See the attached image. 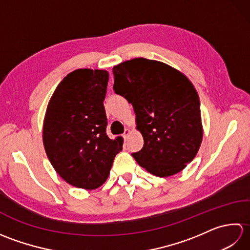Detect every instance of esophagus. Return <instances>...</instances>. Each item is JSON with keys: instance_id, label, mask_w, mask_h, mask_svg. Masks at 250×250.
I'll return each instance as SVG.
<instances>
[{"instance_id": "34e87169", "label": "esophagus", "mask_w": 250, "mask_h": 250, "mask_svg": "<svg viewBox=\"0 0 250 250\" xmlns=\"http://www.w3.org/2000/svg\"><path fill=\"white\" fill-rule=\"evenodd\" d=\"M130 133H131V131L129 129H125V133H124V135H122V136H124L125 140H126V139H128V136H129Z\"/></svg>"}]
</instances>
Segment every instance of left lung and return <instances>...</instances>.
Segmentation results:
<instances>
[{"label": "left lung", "instance_id": "obj_1", "mask_svg": "<svg viewBox=\"0 0 250 250\" xmlns=\"http://www.w3.org/2000/svg\"><path fill=\"white\" fill-rule=\"evenodd\" d=\"M114 90L132 103L144 146L132 153L159 177L193 160L203 137L200 100L183 73L166 63L135 58L114 66Z\"/></svg>", "mask_w": 250, "mask_h": 250}]
</instances>
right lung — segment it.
Wrapping results in <instances>:
<instances>
[{
    "label": "right lung",
    "mask_w": 250,
    "mask_h": 250,
    "mask_svg": "<svg viewBox=\"0 0 250 250\" xmlns=\"http://www.w3.org/2000/svg\"><path fill=\"white\" fill-rule=\"evenodd\" d=\"M109 74L79 68L63 78L47 106L44 147L52 167L66 183L95 189L107 179L122 139L106 134L103 101Z\"/></svg>",
    "instance_id": "1"
}]
</instances>
